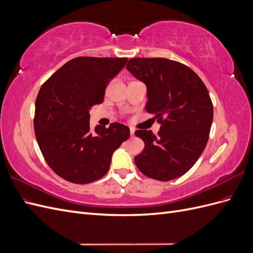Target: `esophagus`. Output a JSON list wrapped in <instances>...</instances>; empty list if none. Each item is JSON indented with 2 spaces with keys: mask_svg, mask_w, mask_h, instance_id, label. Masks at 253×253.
Returning a JSON list of instances; mask_svg holds the SVG:
<instances>
[{
  "mask_svg": "<svg viewBox=\"0 0 253 253\" xmlns=\"http://www.w3.org/2000/svg\"><path fill=\"white\" fill-rule=\"evenodd\" d=\"M134 132H135L134 128H132V127L129 128V134H131V136H134Z\"/></svg>",
  "mask_w": 253,
  "mask_h": 253,
  "instance_id": "esophagus-1",
  "label": "esophagus"
}]
</instances>
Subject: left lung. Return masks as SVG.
I'll return each mask as SVG.
<instances>
[{"label":"left lung","instance_id":"1","mask_svg":"<svg viewBox=\"0 0 253 253\" xmlns=\"http://www.w3.org/2000/svg\"><path fill=\"white\" fill-rule=\"evenodd\" d=\"M126 70L148 87L145 110L160 124L157 137L138 129L144 150L135 157L139 171L168 181L187 173L209 139L213 104L202 79L187 65L166 58H133Z\"/></svg>","mask_w":253,"mask_h":253}]
</instances>
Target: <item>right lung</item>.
<instances>
[{"mask_svg":"<svg viewBox=\"0 0 253 253\" xmlns=\"http://www.w3.org/2000/svg\"><path fill=\"white\" fill-rule=\"evenodd\" d=\"M127 58L78 57L45 81L38 93L34 117L36 138L50 169L73 183L103 177L114 151L129 137L118 122L89 126V109L102 103L105 88Z\"/></svg>","mask_w":253,"mask_h":253,"instance_id":"right-lung-1","label":"right lung"}]
</instances>
